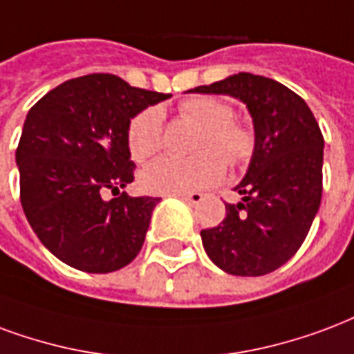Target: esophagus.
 <instances>
[{
    "instance_id": "1",
    "label": "esophagus",
    "mask_w": 354,
    "mask_h": 354,
    "mask_svg": "<svg viewBox=\"0 0 354 354\" xmlns=\"http://www.w3.org/2000/svg\"><path fill=\"white\" fill-rule=\"evenodd\" d=\"M178 197L182 198V201H185L187 204H193V206H195V204H198L203 201L204 195L203 193H185V195H178Z\"/></svg>"
}]
</instances>
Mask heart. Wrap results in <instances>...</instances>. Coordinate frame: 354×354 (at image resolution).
<instances>
[{"label":"heart","instance_id":"obj_1","mask_svg":"<svg viewBox=\"0 0 354 354\" xmlns=\"http://www.w3.org/2000/svg\"><path fill=\"white\" fill-rule=\"evenodd\" d=\"M180 114L203 133L198 135L193 159L159 157L140 172V185L156 195H185L206 189L225 176L227 165L245 163L255 150V137L248 127L234 122V109L216 97H195L180 104ZM163 138V114L146 109L133 118L127 133L129 151L135 161H146Z\"/></svg>","mask_w":354,"mask_h":354}]
</instances>
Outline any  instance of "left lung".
Wrapping results in <instances>:
<instances>
[{
  "label": "left lung",
  "mask_w": 354,
  "mask_h": 354,
  "mask_svg": "<svg viewBox=\"0 0 354 354\" xmlns=\"http://www.w3.org/2000/svg\"><path fill=\"white\" fill-rule=\"evenodd\" d=\"M189 93L230 95L253 120L255 150L242 182V201L201 230L206 255L232 276H264L289 261L310 232L323 195L324 140L302 97L272 78L230 75Z\"/></svg>",
  "instance_id": "1"
}]
</instances>
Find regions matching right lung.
<instances>
[{"mask_svg": "<svg viewBox=\"0 0 354 354\" xmlns=\"http://www.w3.org/2000/svg\"><path fill=\"white\" fill-rule=\"evenodd\" d=\"M170 93L133 88L114 75L59 84L33 104L18 142L20 203L33 232L62 263L90 274L137 257L161 198L131 197V120ZM118 197L104 201L102 193Z\"/></svg>", "mask_w": 354, "mask_h": 354, "instance_id": "right-lung-1", "label": "right lung"}]
</instances>
